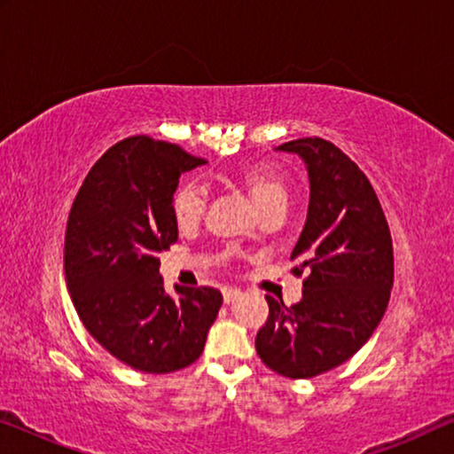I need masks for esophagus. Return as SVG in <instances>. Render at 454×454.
<instances>
[{"label": "esophagus", "instance_id": "1", "mask_svg": "<svg viewBox=\"0 0 454 454\" xmlns=\"http://www.w3.org/2000/svg\"><path fill=\"white\" fill-rule=\"evenodd\" d=\"M241 291L239 289H223V301L225 303H233L235 300H239Z\"/></svg>", "mask_w": 454, "mask_h": 454}]
</instances>
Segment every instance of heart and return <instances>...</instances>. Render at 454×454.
I'll list each match as a JSON object with an SVG mask.
<instances>
[{"label": "heart", "instance_id": "obj_1", "mask_svg": "<svg viewBox=\"0 0 454 454\" xmlns=\"http://www.w3.org/2000/svg\"><path fill=\"white\" fill-rule=\"evenodd\" d=\"M241 188H244L256 204L260 213L269 210H285L289 202V185L283 176L270 167H250L235 176ZM173 216L179 227H192L202 219L208 207V190L198 179H184L173 194Z\"/></svg>", "mask_w": 454, "mask_h": 454}]
</instances>
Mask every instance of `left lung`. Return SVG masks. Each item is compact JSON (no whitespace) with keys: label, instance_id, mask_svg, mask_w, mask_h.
<instances>
[{"label":"left lung","instance_id":"left-lung-1","mask_svg":"<svg viewBox=\"0 0 454 454\" xmlns=\"http://www.w3.org/2000/svg\"><path fill=\"white\" fill-rule=\"evenodd\" d=\"M278 151L308 167V219L291 252V272L306 278L291 308L266 295L256 351L277 374L312 378L356 356L380 325L393 289V239L370 179L333 142L300 138Z\"/></svg>","mask_w":454,"mask_h":454}]
</instances>
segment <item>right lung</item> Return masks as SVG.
Returning a JSON list of instances; mask_svg holds the SVG:
<instances>
[{
	"instance_id": "obj_1",
	"label": "right lung",
	"mask_w": 454,
	"mask_h": 454,
	"mask_svg": "<svg viewBox=\"0 0 454 454\" xmlns=\"http://www.w3.org/2000/svg\"><path fill=\"white\" fill-rule=\"evenodd\" d=\"M204 163L177 145L132 136L92 165L67 216L74 308L103 349L145 374L194 364L223 303L213 287H176L173 297L159 275L157 256L177 241L179 177Z\"/></svg>"
}]
</instances>
